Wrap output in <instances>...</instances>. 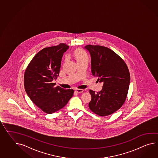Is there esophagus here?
I'll return each mask as SVG.
<instances>
[{"label": "esophagus", "instance_id": "obj_1", "mask_svg": "<svg viewBox=\"0 0 158 158\" xmlns=\"http://www.w3.org/2000/svg\"><path fill=\"white\" fill-rule=\"evenodd\" d=\"M75 92L78 94H80V93H82L83 92V89H75Z\"/></svg>", "mask_w": 158, "mask_h": 158}]
</instances>
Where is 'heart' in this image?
Returning <instances> with one entry per match:
<instances>
[{
	"label": "heart",
	"instance_id": "1",
	"mask_svg": "<svg viewBox=\"0 0 158 158\" xmlns=\"http://www.w3.org/2000/svg\"><path fill=\"white\" fill-rule=\"evenodd\" d=\"M73 56L77 63L84 61H88L87 56L79 49H77L73 51Z\"/></svg>",
	"mask_w": 158,
	"mask_h": 158
}]
</instances>
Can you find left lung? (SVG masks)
<instances>
[{"instance_id":"8db88e82","label":"left lung","mask_w":158,"mask_h":158,"mask_svg":"<svg viewBox=\"0 0 158 158\" xmlns=\"http://www.w3.org/2000/svg\"><path fill=\"white\" fill-rule=\"evenodd\" d=\"M85 49L91 57V73L103 83L95 93L90 89L89 107L100 116L110 115L124 104L128 91L130 75L126 63L115 52L106 47L87 45Z\"/></svg>"}]
</instances>
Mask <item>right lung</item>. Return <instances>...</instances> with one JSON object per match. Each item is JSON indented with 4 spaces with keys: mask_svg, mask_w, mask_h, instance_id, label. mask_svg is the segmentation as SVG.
<instances>
[{
    "mask_svg": "<svg viewBox=\"0 0 158 158\" xmlns=\"http://www.w3.org/2000/svg\"><path fill=\"white\" fill-rule=\"evenodd\" d=\"M69 47L60 43L43 48L35 55L24 73V85L27 95L47 114L64 107L73 95V89L54 87L55 83H52L59 76L62 56Z\"/></svg>",
    "mask_w": 158,
    "mask_h": 158,
    "instance_id": "obj_1",
    "label": "right lung"
}]
</instances>
